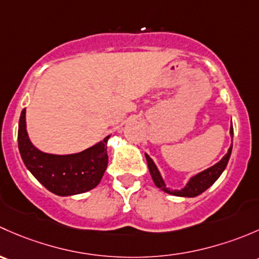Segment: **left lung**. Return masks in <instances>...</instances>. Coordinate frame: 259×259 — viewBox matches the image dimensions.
Wrapping results in <instances>:
<instances>
[{"label":"left lung","mask_w":259,"mask_h":259,"mask_svg":"<svg viewBox=\"0 0 259 259\" xmlns=\"http://www.w3.org/2000/svg\"><path fill=\"white\" fill-rule=\"evenodd\" d=\"M229 133H231V137L233 138V127L232 126H231V130H229ZM231 153H232V145L231 147L228 148L227 153L223 156V158L221 159L220 162H217L214 166L202 170V172L197 173L196 176L189 178L187 185H186L182 189L167 188L166 183H164L163 178H162L161 173H159V170L157 168L156 164H154V162L152 161V158L147 153H145V156H146V159H147L148 169L152 176V180H153L154 185L161 189V191L166 192V193L173 194V196H178V197H196L198 196V194L203 193L206 189H208L210 186H212L213 183L220 178V176L222 175V172L226 169V167H227Z\"/></svg>","instance_id":"left-lung-1"}]
</instances>
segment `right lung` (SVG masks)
Listing matches in <instances>:
<instances>
[{
	"label": "right lung",
	"instance_id": "right-lung-1",
	"mask_svg": "<svg viewBox=\"0 0 259 259\" xmlns=\"http://www.w3.org/2000/svg\"><path fill=\"white\" fill-rule=\"evenodd\" d=\"M110 136L92 147L73 154H52L34 147L26 130V108L18 123L21 158L41 185L57 196H73L91 191L101 182L108 164Z\"/></svg>",
	"mask_w": 259,
	"mask_h": 259
}]
</instances>
